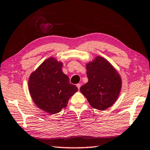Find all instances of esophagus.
Listing matches in <instances>:
<instances>
[{
	"label": "esophagus",
	"mask_w": 150,
	"mask_h": 150,
	"mask_svg": "<svg viewBox=\"0 0 150 150\" xmlns=\"http://www.w3.org/2000/svg\"><path fill=\"white\" fill-rule=\"evenodd\" d=\"M77 87L78 88V90L80 89V87H81V84L80 83H78V84H77Z\"/></svg>",
	"instance_id": "obj_1"
}]
</instances>
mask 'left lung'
Instances as JSON below:
<instances>
[{
  "mask_svg": "<svg viewBox=\"0 0 150 150\" xmlns=\"http://www.w3.org/2000/svg\"><path fill=\"white\" fill-rule=\"evenodd\" d=\"M88 82L80 91L94 108L100 110L114 105L120 94L122 81L120 75L105 58L97 56L86 65Z\"/></svg>",
  "mask_w": 150,
  "mask_h": 150,
  "instance_id": "left-lung-1",
  "label": "left lung"
}]
</instances>
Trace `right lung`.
<instances>
[{"instance_id": "1", "label": "right lung", "mask_w": 150, "mask_h": 150, "mask_svg": "<svg viewBox=\"0 0 150 150\" xmlns=\"http://www.w3.org/2000/svg\"><path fill=\"white\" fill-rule=\"evenodd\" d=\"M63 63L54 57L45 60L30 76V95L41 110L54 115L62 111L78 88L62 71Z\"/></svg>"}]
</instances>
